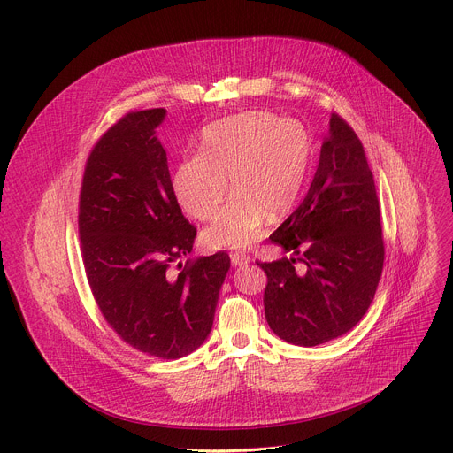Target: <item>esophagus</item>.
Wrapping results in <instances>:
<instances>
[{
    "instance_id": "obj_1",
    "label": "esophagus",
    "mask_w": 453,
    "mask_h": 453,
    "mask_svg": "<svg viewBox=\"0 0 453 453\" xmlns=\"http://www.w3.org/2000/svg\"><path fill=\"white\" fill-rule=\"evenodd\" d=\"M231 264H233V267H243L249 264V256H245L242 252H231Z\"/></svg>"
}]
</instances>
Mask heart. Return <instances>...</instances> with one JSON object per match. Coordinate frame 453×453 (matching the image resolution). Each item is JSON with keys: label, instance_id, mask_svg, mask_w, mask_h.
<instances>
[{"label": "heart", "instance_id": "1", "mask_svg": "<svg viewBox=\"0 0 453 453\" xmlns=\"http://www.w3.org/2000/svg\"><path fill=\"white\" fill-rule=\"evenodd\" d=\"M311 159L306 127L267 111H247L210 123L201 134V154L182 159L172 188L180 208L210 220L234 189L226 208L204 231L211 247H249L265 226L296 206Z\"/></svg>", "mask_w": 453, "mask_h": 453}]
</instances>
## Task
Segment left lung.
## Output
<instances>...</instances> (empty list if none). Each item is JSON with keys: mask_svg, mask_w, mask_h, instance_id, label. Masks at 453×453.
Instances as JSON below:
<instances>
[{"mask_svg": "<svg viewBox=\"0 0 453 453\" xmlns=\"http://www.w3.org/2000/svg\"><path fill=\"white\" fill-rule=\"evenodd\" d=\"M271 242L292 252L257 264L267 274L265 319L280 339L311 348L358 325L381 276L383 240L364 147L337 114L304 201ZM296 261L303 264L301 270Z\"/></svg>", "mask_w": 453, "mask_h": 453, "instance_id": "1", "label": "left lung"}]
</instances>
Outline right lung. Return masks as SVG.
Returning a JSON list of instances; mask_svg holds the SVG:
<instances>
[{"instance_id": "1", "label": "right lung", "mask_w": 453, "mask_h": 453, "mask_svg": "<svg viewBox=\"0 0 453 453\" xmlns=\"http://www.w3.org/2000/svg\"><path fill=\"white\" fill-rule=\"evenodd\" d=\"M165 118L166 109L128 112L96 143L79 233L88 281L111 328L147 355L180 358L208 339L231 260L217 252L168 274L197 231L177 204L156 134Z\"/></svg>"}]
</instances>
